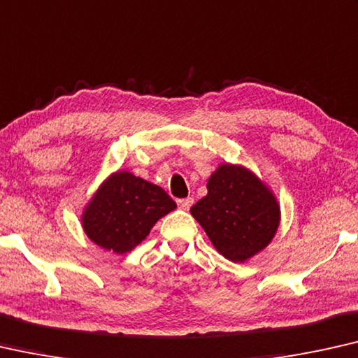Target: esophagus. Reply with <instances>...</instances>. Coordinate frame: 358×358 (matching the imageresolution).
Returning a JSON list of instances; mask_svg holds the SVG:
<instances>
[{
  "label": "esophagus",
  "mask_w": 358,
  "mask_h": 358,
  "mask_svg": "<svg viewBox=\"0 0 358 358\" xmlns=\"http://www.w3.org/2000/svg\"><path fill=\"white\" fill-rule=\"evenodd\" d=\"M193 202H194L193 197H185V199H178V207L183 210H188L189 207L193 206Z\"/></svg>",
  "instance_id": "esophagus-1"
}]
</instances>
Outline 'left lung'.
Instances as JSON below:
<instances>
[{
	"mask_svg": "<svg viewBox=\"0 0 358 358\" xmlns=\"http://www.w3.org/2000/svg\"><path fill=\"white\" fill-rule=\"evenodd\" d=\"M215 249L244 262L268 246L280 225V206L248 169L222 164L207 181V196L191 207Z\"/></svg>",
	"mask_w": 358,
	"mask_h": 358,
	"instance_id": "8db88e82",
	"label": "left lung"
}]
</instances>
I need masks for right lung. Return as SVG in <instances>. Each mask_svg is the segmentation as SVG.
<instances>
[{"label": "right lung", "instance_id": "right-lung-1", "mask_svg": "<svg viewBox=\"0 0 358 358\" xmlns=\"http://www.w3.org/2000/svg\"><path fill=\"white\" fill-rule=\"evenodd\" d=\"M177 209L161 186L117 172L99 186L83 212L87 236L94 244L125 254L145 239L159 218Z\"/></svg>", "mask_w": 358, "mask_h": 358}]
</instances>
